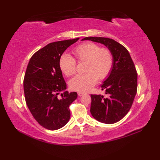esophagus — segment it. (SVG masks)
Masks as SVG:
<instances>
[{
  "instance_id": "1",
  "label": "esophagus",
  "mask_w": 160,
  "mask_h": 160,
  "mask_svg": "<svg viewBox=\"0 0 160 160\" xmlns=\"http://www.w3.org/2000/svg\"><path fill=\"white\" fill-rule=\"evenodd\" d=\"M78 96H82L83 95H84V93L81 92V91H79V92H78Z\"/></svg>"
}]
</instances>
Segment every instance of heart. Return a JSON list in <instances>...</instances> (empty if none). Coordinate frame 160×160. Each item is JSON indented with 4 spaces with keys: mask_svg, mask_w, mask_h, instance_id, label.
<instances>
[{
    "mask_svg": "<svg viewBox=\"0 0 160 160\" xmlns=\"http://www.w3.org/2000/svg\"><path fill=\"white\" fill-rule=\"evenodd\" d=\"M78 61H85L84 73L76 75L69 81L71 89L86 92L89 91L98 81L106 78L113 67V56L109 49L100 48L94 42L80 45L73 50ZM59 67L62 72L67 76L73 75L76 69V61L69 54L64 53L59 59Z\"/></svg>",
    "mask_w": 160,
    "mask_h": 160,
    "instance_id": "b5f03b06",
    "label": "heart"
}]
</instances>
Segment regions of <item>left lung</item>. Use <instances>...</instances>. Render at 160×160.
Masks as SVG:
<instances>
[{
  "label": "left lung",
  "mask_w": 160,
  "mask_h": 160,
  "mask_svg": "<svg viewBox=\"0 0 160 160\" xmlns=\"http://www.w3.org/2000/svg\"><path fill=\"white\" fill-rule=\"evenodd\" d=\"M106 46L113 56V67L100 87L108 97L91 95L90 111L92 116L104 124L122 120L130 110L137 93L138 74L128 50L115 40L103 37H86Z\"/></svg>",
  "instance_id": "obj_1"
}]
</instances>
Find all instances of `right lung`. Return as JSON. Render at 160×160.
<instances>
[{"label":"right lung","instance_id":"obj_1","mask_svg":"<svg viewBox=\"0 0 160 160\" xmlns=\"http://www.w3.org/2000/svg\"><path fill=\"white\" fill-rule=\"evenodd\" d=\"M79 38L57 41L36 52L27 67L23 81L25 101L33 117L49 130L63 127L70 119L69 105L76 92L69 93L59 67V59L68 47ZM61 91L62 98L58 94Z\"/></svg>","mask_w":160,"mask_h":160}]
</instances>
